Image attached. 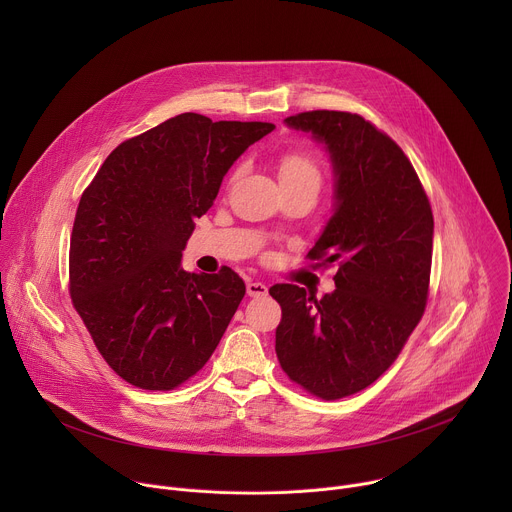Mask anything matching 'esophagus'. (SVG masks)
I'll return each instance as SVG.
<instances>
[{
  "mask_svg": "<svg viewBox=\"0 0 512 512\" xmlns=\"http://www.w3.org/2000/svg\"><path fill=\"white\" fill-rule=\"evenodd\" d=\"M247 296L249 298H263L267 296V285L261 281H247Z\"/></svg>",
  "mask_w": 512,
  "mask_h": 512,
  "instance_id": "obj_1",
  "label": "esophagus"
}]
</instances>
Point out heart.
I'll use <instances>...</instances> for the list:
<instances>
[{
	"mask_svg": "<svg viewBox=\"0 0 512 512\" xmlns=\"http://www.w3.org/2000/svg\"><path fill=\"white\" fill-rule=\"evenodd\" d=\"M279 182L281 186H308L320 190L322 170L316 160L304 152H287L279 160Z\"/></svg>",
	"mask_w": 512,
	"mask_h": 512,
	"instance_id": "heart-1",
	"label": "heart"
}]
</instances>
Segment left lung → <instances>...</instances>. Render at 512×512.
<instances>
[{"instance_id": "8db88e82", "label": "left lung", "mask_w": 512, "mask_h": 512, "mask_svg": "<svg viewBox=\"0 0 512 512\" xmlns=\"http://www.w3.org/2000/svg\"><path fill=\"white\" fill-rule=\"evenodd\" d=\"M285 125L324 145L334 208L310 259L338 261L320 300L294 283L269 294L281 306L275 352L287 377L326 401L367 389L423 316L433 214L399 145L356 113L308 111Z\"/></svg>"}]
</instances>
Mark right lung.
Segmentation results:
<instances>
[{"label": "right lung", "instance_id": "right-lung-1", "mask_svg": "<svg viewBox=\"0 0 512 512\" xmlns=\"http://www.w3.org/2000/svg\"><path fill=\"white\" fill-rule=\"evenodd\" d=\"M265 121L176 115L123 141L83 192L70 237V298L109 367L170 391L196 375L243 296L231 269L188 273L182 251Z\"/></svg>", "mask_w": 512, "mask_h": 512}]
</instances>
